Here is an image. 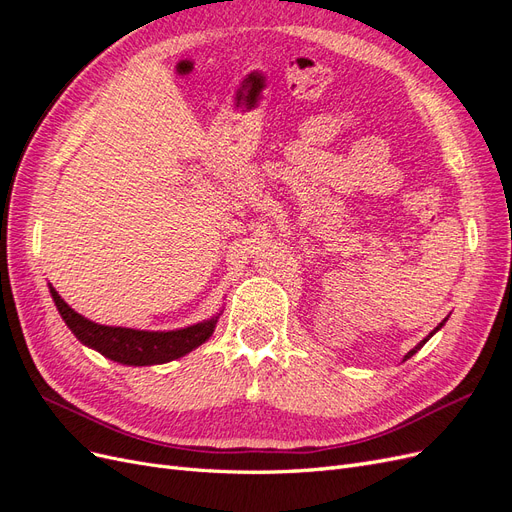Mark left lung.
<instances>
[{
  "label": "left lung",
  "instance_id": "left-lung-1",
  "mask_svg": "<svg viewBox=\"0 0 512 512\" xmlns=\"http://www.w3.org/2000/svg\"><path fill=\"white\" fill-rule=\"evenodd\" d=\"M446 320H448V318H444V320H442V322H440V324H438V327H436V329H433V331H431V333H429V335H427V337H425V339H423V342H418V344H416V346H414V348H412V350H410V352H408V354H406V356H404V361H408V359H410V356H412V354H416V352H418V350H421V348H423V346H425V344H427V342H429V337H433V335H436V333H438V331H440V329H442V327H444V322H446Z\"/></svg>",
  "mask_w": 512,
  "mask_h": 512
}]
</instances>
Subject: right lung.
<instances>
[{"instance_id": "1", "label": "right lung", "mask_w": 512, "mask_h": 512, "mask_svg": "<svg viewBox=\"0 0 512 512\" xmlns=\"http://www.w3.org/2000/svg\"><path fill=\"white\" fill-rule=\"evenodd\" d=\"M51 297L57 305L59 316L64 318L68 329L74 333L79 342L91 350L100 352L106 359H111L121 365H162L168 361L181 359L188 352L196 350L200 344H205L213 335L215 324H218L222 309L215 316L190 324V327L175 329V331H141V329H126V327H106L81 316L59 297V292L49 284Z\"/></svg>"}]
</instances>
